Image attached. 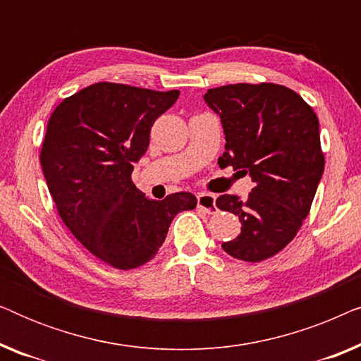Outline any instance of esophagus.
<instances>
[{"mask_svg": "<svg viewBox=\"0 0 361 361\" xmlns=\"http://www.w3.org/2000/svg\"><path fill=\"white\" fill-rule=\"evenodd\" d=\"M197 205L207 214H216V205H215V195L212 194H199L197 195Z\"/></svg>", "mask_w": 361, "mask_h": 361, "instance_id": "esophagus-1", "label": "esophagus"}]
</instances>
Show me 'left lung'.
Here are the masks:
<instances>
[{
	"label": "left lung",
	"mask_w": 361,
	"mask_h": 361,
	"mask_svg": "<svg viewBox=\"0 0 361 361\" xmlns=\"http://www.w3.org/2000/svg\"><path fill=\"white\" fill-rule=\"evenodd\" d=\"M204 100L224 126L219 166L248 172L255 182L246 200L216 199L241 221V233L221 248L250 263L268 259L298 235L324 174L317 115L299 93L276 83L210 88Z\"/></svg>",
	"instance_id": "8db88e82"
}]
</instances>
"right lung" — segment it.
<instances>
[{
	"label": "right lung",
	"mask_w": 361,
	"mask_h": 361,
	"mask_svg": "<svg viewBox=\"0 0 361 361\" xmlns=\"http://www.w3.org/2000/svg\"><path fill=\"white\" fill-rule=\"evenodd\" d=\"M179 93L98 82L62 100L49 118L41 166L59 215L92 255L116 269L154 258L174 216L197 205L190 192L151 200L131 180L151 126Z\"/></svg>",
	"instance_id": "obj_1"
}]
</instances>
